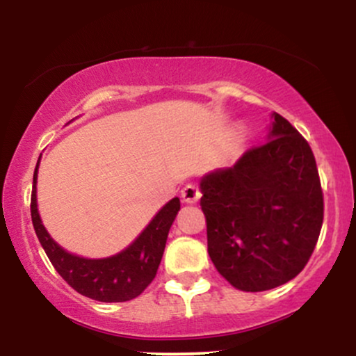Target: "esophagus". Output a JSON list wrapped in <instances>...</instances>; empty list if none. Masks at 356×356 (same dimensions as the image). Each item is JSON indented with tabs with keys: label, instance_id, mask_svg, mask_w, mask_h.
I'll return each mask as SVG.
<instances>
[{
	"label": "esophagus",
	"instance_id": "34e87169",
	"mask_svg": "<svg viewBox=\"0 0 356 356\" xmlns=\"http://www.w3.org/2000/svg\"><path fill=\"white\" fill-rule=\"evenodd\" d=\"M199 197H201V191H199V187L195 184H187L182 189V199L186 202L194 204L199 201Z\"/></svg>",
	"mask_w": 356,
	"mask_h": 356
}]
</instances>
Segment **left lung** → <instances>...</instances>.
Returning <instances> with one entry per match:
<instances>
[{"label": "left lung", "mask_w": 356, "mask_h": 356, "mask_svg": "<svg viewBox=\"0 0 356 356\" xmlns=\"http://www.w3.org/2000/svg\"><path fill=\"white\" fill-rule=\"evenodd\" d=\"M207 251L241 291H266L300 275L320 238L323 191L312 147L275 113L271 136L229 169L201 181Z\"/></svg>", "instance_id": "1"}]
</instances>
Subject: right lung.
<instances>
[{
	"mask_svg": "<svg viewBox=\"0 0 356 356\" xmlns=\"http://www.w3.org/2000/svg\"><path fill=\"white\" fill-rule=\"evenodd\" d=\"M36 174H38V164L35 167L33 191H31V220L40 244L56 273L76 293L95 301L122 303L142 295L157 275L159 264L164 254L167 234L181 209V201L174 197L172 201L167 202L150 220L144 232L125 251L105 259H85L61 249L43 227L36 209Z\"/></svg>",
	"mask_w": 356,
	"mask_h": 356,
	"instance_id": "obj_1",
	"label": "right lung"
}]
</instances>
